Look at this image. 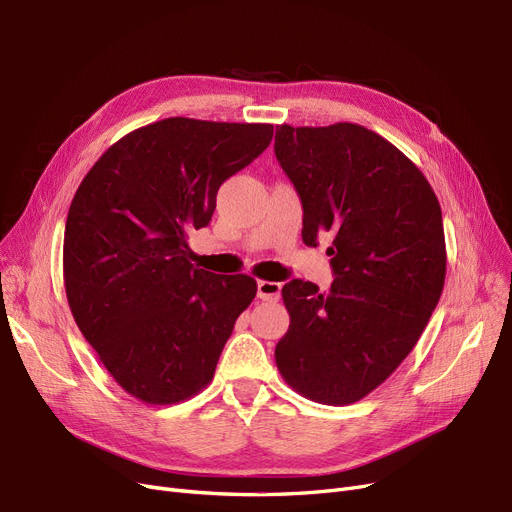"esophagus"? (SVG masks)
Masks as SVG:
<instances>
[{"instance_id":"34e87169","label":"esophagus","mask_w":512,"mask_h":512,"mask_svg":"<svg viewBox=\"0 0 512 512\" xmlns=\"http://www.w3.org/2000/svg\"><path fill=\"white\" fill-rule=\"evenodd\" d=\"M280 282L270 280H259L257 282V297L261 301H278L280 299Z\"/></svg>"}]
</instances>
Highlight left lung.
Returning a JSON list of instances; mask_svg holds the SVG:
<instances>
[{"mask_svg":"<svg viewBox=\"0 0 512 512\" xmlns=\"http://www.w3.org/2000/svg\"><path fill=\"white\" fill-rule=\"evenodd\" d=\"M276 159L303 205V242L330 232L335 280H291L276 345L288 387L347 406L385 383L418 343L446 282L441 207L422 171L362 125L276 127Z\"/></svg>","mask_w":512,"mask_h":512,"instance_id":"8db88e82","label":"left lung"}]
</instances>
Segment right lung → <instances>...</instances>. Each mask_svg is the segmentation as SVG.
I'll list each match as a JSON object with an SVG mask.
<instances>
[{
    "mask_svg": "<svg viewBox=\"0 0 512 512\" xmlns=\"http://www.w3.org/2000/svg\"><path fill=\"white\" fill-rule=\"evenodd\" d=\"M270 123L171 117L133 129L79 184L64 228L73 318L110 376L144 404L201 393L257 282L190 263L219 186L270 146Z\"/></svg>",
    "mask_w": 512,
    "mask_h": 512,
    "instance_id": "add662e5",
    "label": "right lung"
}]
</instances>
